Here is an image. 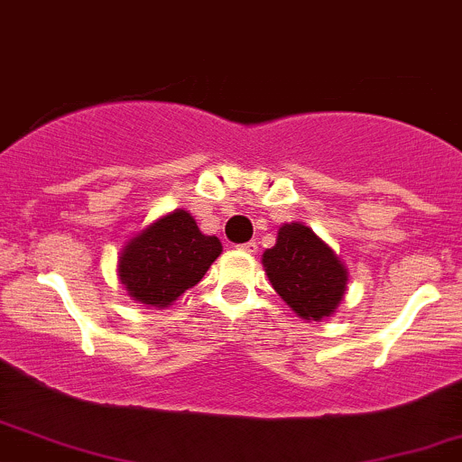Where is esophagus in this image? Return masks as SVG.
<instances>
[{
  "label": "esophagus",
  "mask_w": 462,
  "mask_h": 462,
  "mask_svg": "<svg viewBox=\"0 0 462 462\" xmlns=\"http://www.w3.org/2000/svg\"><path fill=\"white\" fill-rule=\"evenodd\" d=\"M239 250L247 252V254H256V252H258V243L256 241H247V243H243V245H239Z\"/></svg>",
  "instance_id": "esophagus-1"
}]
</instances>
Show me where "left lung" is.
<instances>
[{"mask_svg":"<svg viewBox=\"0 0 462 462\" xmlns=\"http://www.w3.org/2000/svg\"><path fill=\"white\" fill-rule=\"evenodd\" d=\"M263 267L278 296L302 320L328 318L346 291L342 261L302 223H285L278 230L276 245L263 254Z\"/></svg>","mask_w":462,"mask_h":462,"instance_id":"left-lung-1","label":"left lung"}]
</instances>
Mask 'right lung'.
Segmentation results:
<instances>
[{"label": "right lung", "mask_w": 462, "mask_h": 462, "mask_svg": "<svg viewBox=\"0 0 462 462\" xmlns=\"http://www.w3.org/2000/svg\"><path fill=\"white\" fill-rule=\"evenodd\" d=\"M219 254L221 241L201 235L190 212L175 210L126 243L118 276L134 300L162 309L195 287Z\"/></svg>", "instance_id": "right-lung-1"}]
</instances>
